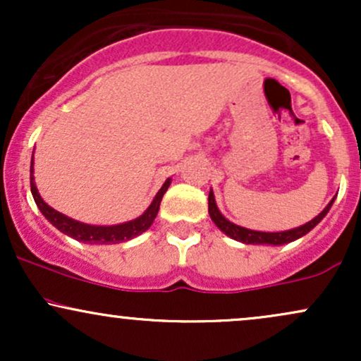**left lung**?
Returning a JSON list of instances; mask_svg holds the SVG:
<instances>
[{"instance_id":"1","label":"left lung","mask_w":361,"mask_h":361,"mask_svg":"<svg viewBox=\"0 0 361 361\" xmlns=\"http://www.w3.org/2000/svg\"><path fill=\"white\" fill-rule=\"evenodd\" d=\"M333 202L334 200H331L329 204H327L326 209L322 210V212L319 214L316 219H312L310 222L304 224V226L297 227V229L283 231V233H259V231L244 229V227H239V226H235V224L229 222L221 212H219L217 205H215V198H214L212 192L209 193V214H210V219L215 222V226H217L224 234H227L229 238L235 239V241L244 243V244H273V246H279V244H287V243L295 241V239H299V238H302V235L307 234L309 231H312L314 227H316L317 224L324 219V215L329 212Z\"/></svg>"}]
</instances>
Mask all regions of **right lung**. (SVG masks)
<instances>
[{
  "mask_svg": "<svg viewBox=\"0 0 361 361\" xmlns=\"http://www.w3.org/2000/svg\"><path fill=\"white\" fill-rule=\"evenodd\" d=\"M171 183V180L164 181V185L161 186V190L152 200V204L149 205V209L144 212L140 217L134 219V221L118 224V226H88V224H81L78 221H73V219L66 217L57 210H54L52 207H49L42 200V197L39 195V190H37L35 181H34V159H32L30 164V190L32 195H34V200L37 207L40 209V212L44 214V217L47 219L49 222L52 224L54 227L61 231V233L71 235V238L76 239V241L86 243V244H117L128 241V239L135 238V235L142 234L144 231H147L151 227V224L154 222L157 210H159L161 200H163V195L166 193L168 186Z\"/></svg>",
  "mask_w": 361,
  "mask_h": 361,
  "instance_id": "obj_1",
  "label": "right lung"
}]
</instances>
